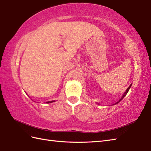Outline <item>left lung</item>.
Instances as JSON below:
<instances>
[{"label": "left lung", "instance_id": "8db88e82", "mask_svg": "<svg viewBox=\"0 0 151 151\" xmlns=\"http://www.w3.org/2000/svg\"><path fill=\"white\" fill-rule=\"evenodd\" d=\"M131 86H132V84H130V86L129 87V88H127V89L126 90V91H125V93H124V94H123V95L122 96V98H121V99H120L119 100V101H118L117 103H116L115 104H116V103H119V102H120V101H121V100H122V99H123V98H124V97L125 96H126V95H127V93H128V92H129V89H130V87H131Z\"/></svg>", "mask_w": 151, "mask_h": 151}]
</instances>
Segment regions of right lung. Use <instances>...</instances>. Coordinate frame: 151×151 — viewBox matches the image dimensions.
<instances>
[{
	"mask_svg": "<svg viewBox=\"0 0 151 151\" xmlns=\"http://www.w3.org/2000/svg\"><path fill=\"white\" fill-rule=\"evenodd\" d=\"M54 101H48V102H47V103H52V102H53Z\"/></svg>",
	"mask_w": 151,
	"mask_h": 151,
	"instance_id": "1",
	"label": "right lung"
}]
</instances>
